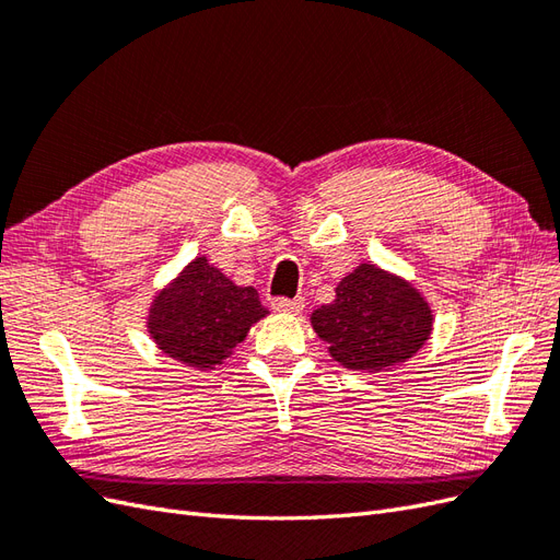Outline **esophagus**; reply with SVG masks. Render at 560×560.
<instances>
[{"mask_svg": "<svg viewBox=\"0 0 560 560\" xmlns=\"http://www.w3.org/2000/svg\"><path fill=\"white\" fill-rule=\"evenodd\" d=\"M303 306H306V303H303V299H301V296H299V299L278 296V299L270 301V308L278 311V313H301V311H303Z\"/></svg>", "mask_w": 560, "mask_h": 560, "instance_id": "obj_1", "label": "esophagus"}]
</instances>
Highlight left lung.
I'll return each mask as SVG.
<instances>
[{"mask_svg":"<svg viewBox=\"0 0 560 560\" xmlns=\"http://www.w3.org/2000/svg\"><path fill=\"white\" fill-rule=\"evenodd\" d=\"M432 311L416 287L374 264H360L336 287V299L313 311L315 334L331 358L352 371H387L425 346Z\"/></svg>","mask_w":560,"mask_h":560,"instance_id":"obj_1","label":"left lung"}]
</instances>
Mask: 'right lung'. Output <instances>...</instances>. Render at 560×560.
<instances>
[{"label":"right lung","instance_id":"right-lung-1","mask_svg":"<svg viewBox=\"0 0 560 560\" xmlns=\"http://www.w3.org/2000/svg\"><path fill=\"white\" fill-rule=\"evenodd\" d=\"M266 315L254 287L233 284L198 257L156 294L147 327L165 354L186 366L214 369Z\"/></svg>","mask_w":560,"mask_h":560}]
</instances>
